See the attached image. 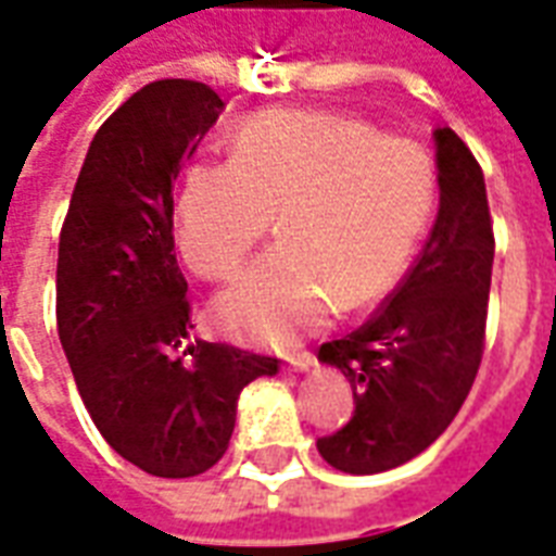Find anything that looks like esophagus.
<instances>
[{"label": "esophagus", "instance_id": "34e87169", "mask_svg": "<svg viewBox=\"0 0 556 556\" xmlns=\"http://www.w3.org/2000/svg\"><path fill=\"white\" fill-rule=\"evenodd\" d=\"M287 364H290L293 370L302 372V370H311V367L317 364V358H314L311 352H295V355H290V358H287Z\"/></svg>", "mask_w": 556, "mask_h": 556}]
</instances>
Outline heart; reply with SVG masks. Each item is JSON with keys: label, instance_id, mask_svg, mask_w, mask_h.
<instances>
[{"label": "heart", "instance_id": "1", "mask_svg": "<svg viewBox=\"0 0 556 556\" xmlns=\"http://www.w3.org/2000/svg\"><path fill=\"white\" fill-rule=\"evenodd\" d=\"M435 204V168L408 139L364 121L275 109L249 117L230 162L189 168L177 245L194 275L225 281L278 216L281 242L213 305L218 328L257 346H290L343 307L396 283Z\"/></svg>", "mask_w": 556, "mask_h": 556}]
</instances>
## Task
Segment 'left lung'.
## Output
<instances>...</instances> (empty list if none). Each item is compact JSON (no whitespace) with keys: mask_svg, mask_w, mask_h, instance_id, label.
Returning <instances> with one entry per match:
<instances>
[{"mask_svg":"<svg viewBox=\"0 0 556 556\" xmlns=\"http://www.w3.org/2000/svg\"><path fill=\"white\" fill-rule=\"evenodd\" d=\"M439 216L403 283L352 334L317 358L352 384L350 424L317 439L343 473L391 471L459 415L485 346L494 233L480 162L450 127L435 129Z\"/></svg>","mask_w":556,"mask_h":556,"instance_id":"left-lung-1","label":"left lung"}]
</instances>
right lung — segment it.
Listing matches in <instances>:
<instances>
[{
  "label": "right lung",
  "mask_w": 556,
  "mask_h": 556,
  "mask_svg": "<svg viewBox=\"0 0 556 556\" xmlns=\"http://www.w3.org/2000/svg\"><path fill=\"white\" fill-rule=\"evenodd\" d=\"M225 109L204 83L160 79L106 117L59 237L55 319L88 415L141 471L184 480L230 444L239 391L278 358L189 340L172 186Z\"/></svg>",
  "instance_id": "right-lung-1"
}]
</instances>
